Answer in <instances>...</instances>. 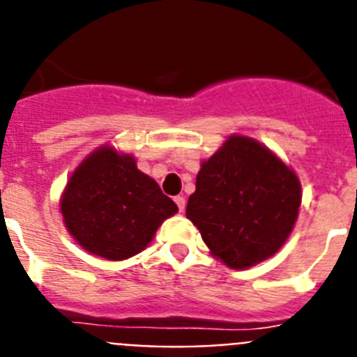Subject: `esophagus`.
Listing matches in <instances>:
<instances>
[{"instance_id":"1","label":"esophagus","mask_w":357,"mask_h":357,"mask_svg":"<svg viewBox=\"0 0 357 357\" xmlns=\"http://www.w3.org/2000/svg\"><path fill=\"white\" fill-rule=\"evenodd\" d=\"M174 201H176V204H178L179 212H183V210H185V204H187V201H185V197L178 196V197H174Z\"/></svg>"}]
</instances>
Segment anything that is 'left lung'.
Segmentation results:
<instances>
[{
  "label": "left lung",
  "mask_w": 357,
  "mask_h": 357,
  "mask_svg": "<svg viewBox=\"0 0 357 357\" xmlns=\"http://www.w3.org/2000/svg\"><path fill=\"white\" fill-rule=\"evenodd\" d=\"M302 203V185L271 149L231 135L201 161L187 217L217 260L248 269L284 246Z\"/></svg>",
  "instance_id": "left-lung-1"
}]
</instances>
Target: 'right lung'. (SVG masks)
Here are the masks:
<instances>
[{"instance_id":"1","label":"right lung","mask_w":357,"mask_h":357,"mask_svg":"<svg viewBox=\"0 0 357 357\" xmlns=\"http://www.w3.org/2000/svg\"><path fill=\"white\" fill-rule=\"evenodd\" d=\"M59 208L70 235L88 253L126 260L144 252L178 206L132 154L100 145L80 161L61 194Z\"/></svg>"}]
</instances>
